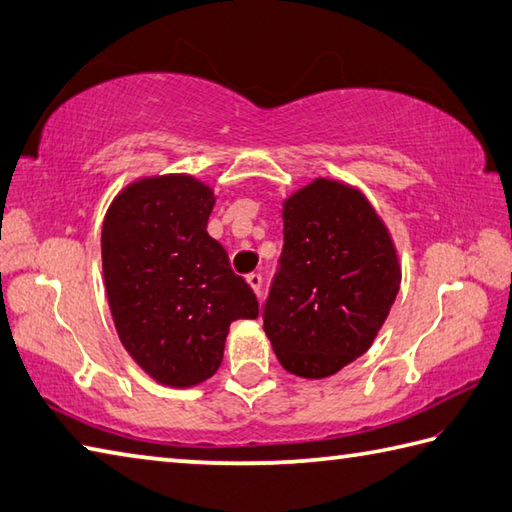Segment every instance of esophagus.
I'll use <instances>...</instances> for the list:
<instances>
[{
	"instance_id": "34e87169",
	"label": "esophagus",
	"mask_w": 512,
	"mask_h": 512,
	"mask_svg": "<svg viewBox=\"0 0 512 512\" xmlns=\"http://www.w3.org/2000/svg\"><path fill=\"white\" fill-rule=\"evenodd\" d=\"M246 282L250 284V288L255 290L257 297H262V282H264L262 275H259V273H250V275H246Z\"/></svg>"
}]
</instances>
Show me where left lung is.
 Here are the masks:
<instances>
[{"label": "left lung", "instance_id": "obj_1", "mask_svg": "<svg viewBox=\"0 0 512 512\" xmlns=\"http://www.w3.org/2000/svg\"><path fill=\"white\" fill-rule=\"evenodd\" d=\"M284 248L262 306L288 373L322 379L364 355L395 304L397 253L368 199L315 179L284 202Z\"/></svg>", "mask_w": 512, "mask_h": 512}]
</instances>
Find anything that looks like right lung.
Listing matches in <instances>:
<instances>
[{"instance_id": "add662e5", "label": "right lung", "mask_w": 512, "mask_h": 512, "mask_svg": "<svg viewBox=\"0 0 512 512\" xmlns=\"http://www.w3.org/2000/svg\"><path fill=\"white\" fill-rule=\"evenodd\" d=\"M213 206L202 182L164 175L130 184L104 219L102 266L117 335L166 386L213 377L230 322L259 315L253 288L206 233Z\"/></svg>"}]
</instances>
